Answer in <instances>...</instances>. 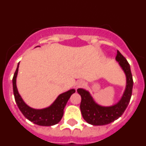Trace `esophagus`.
Instances as JSON below:
<instances>
[{
  "label": "esophagus",
  "instance_id": "obj_1",
  "mask_svg": "<svg viewBox=\"0 0 146 146\" xmlns=\"http://www.w3.org/2000/svg\"><path fill=\"white\" fill-rule=\"evenodd\" d=\"M85 85V82L82 80H80L77 82V88L83 87Z\"/></svg>",
  "mask_w": 146,
  "mask_h": 146
}]
</instances>
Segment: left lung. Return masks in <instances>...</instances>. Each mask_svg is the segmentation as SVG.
I'll return each mask as SVG.
<instances>
[{
  "label": "left lung",
  "instance_id": "8db88e82",
  "mask_svg": "<svg viewBox=\"0 0 146 146\" xmlns=\"http://www.w3.org/2000/svg\"><path fill=\"white\" fill-rule=\"evenodd\" d=\"M115 60L124 72L126 77V86L121 100L113 106H100L94 101L88 91L78 88L77 92L81 96L80 110L82 115L87 123L94 126H102L110 123L123 115L128 106L132 93L133 79L130 66L122 54L117 50Z\"/></svg>",
  "mask_w": 146,
  "mask_h": 146
}]
</instances>
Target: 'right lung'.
<instances>
[{
  "mask_svg": "<svg viewBox=\"0 0 146 146\" xmlns=\"http://www.w3.org/2000/svg\"><path fill=\"white\" fill-rule=\"evenodd\" d=\"M18 68H19V64H18L12 79L13 92H14L15 102L23 115L30 121L39 126H50L58 123L63 117L64 109L67 102L70 98L71 95L75 92V90L71 89L66 92L60 94L57 99H55V101L48 108L41 110L33 109L28 106L23 102V99L18 93L16 85Z\"/></svg>",
  "mask_w": 146,
  "mask_h": 146,
  "instance_id": "1",
  "label": "right lung"
}]
</instances>
